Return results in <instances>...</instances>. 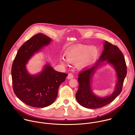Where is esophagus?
<instances>
[{
    "mask_svg": "<svg viewBox=\"0 0 135 135\" xmlns=\"http://www.w3.org/2000/svg\"><path fill=\"white\" fill-rule=\"evenodd\" d=\"M74 77V76H73V75L72 74V73H69V74H68V79H72V78H73Z\"/></svg>",
    "mask_w": 135,
    "mask_h": 135,
    "instance_id": "esophagus-1",
    "label": "esophagus"
}]
</instances>
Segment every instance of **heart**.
I'll return each instance as SVG.
<instances>
[{
    "mask_svg": "<svg viewBox=\"0 0 135 135\" xmlns=\"http://www.w3.org/2000/svg\"><path fill=\"white\" fill-rule=\"evenodd\" d=\"M99 55V49L95 46L79 45L65 52L66 59L61 58L60 61L63 64L77 63L80 69H85L92 65Z\"/></svg>",
    "mask_w": 135,
    "mask_h": 135,
    "instance_id": "1",
    "label": "heart"
}]
</instances>
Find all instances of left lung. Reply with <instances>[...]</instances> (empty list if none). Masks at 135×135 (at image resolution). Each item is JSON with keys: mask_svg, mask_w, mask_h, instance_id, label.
Masks as SVG:
<instances>
[{"mask_svg": "<svg viewBox=\"0 0 135 135\" xmlns=\"http://www.w3.org/2000/svg\"><path fill=\"white\" fill-rule=\"evenodd\" d=\"M103 52L91 68L79 73L78 78L79 87L76 94L78 103L88 109H98L112 102L122 91L124 80L126 76L127 68L124 56L119 48L104 40ZM111 66L116 71L117 81L114 92L108 97L97 96L93 92L92 80L96 71L103 64Z\"/></svg>", "mask_w": 135, "mask_h": 135, "instance_id": "1", "label": "left lung"}]
</instances>
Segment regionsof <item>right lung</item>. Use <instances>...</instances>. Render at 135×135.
Listing matches in <instances>:
<instances>
[{
  "instance_id": "1",
  "label": "right lung",
  "mask_w": 135,
  "mask_h": 135,
  "mask_svg": "<svg viewBox=\"0 0 135 135\" xmlns=\"http://www.w3.org/2000/svg\"><path fill=\"white\" fill-rule=\"evenodd\" d=\"M52 41L47 35L38 34L20 47L12 64L13 89L17 97L26 104L45 108L52 104L58 96L60 85L67 74L59 72L47 63L37 74H30L26 68L28 60Z\"/></svg>"
}]
</instances>
